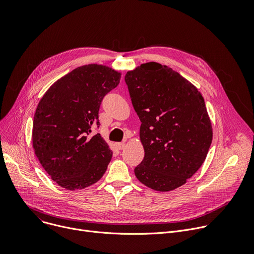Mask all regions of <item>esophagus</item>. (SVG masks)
I'll return each mask as SVG.
<instances>
[{"mask_svg":"<svg viewBox=\"0 0 254 254\" xmlns=\"http://www.w3.org/2000/svg\"><path fill=\"white\" fill-rule=\"evenodd\" d=\"M116 146H117V148H118L119 150H122V149H124V147H125V143H124V142H118V143L116 144Z\"/></svg>","mask_w":254,"mask_h":254,"instance_id":"34e87169","label":"esophagus"}]
</instances>
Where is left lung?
<instances>
[{
  "mask_svg": "<svg viewBox=\"0 0 254 254\" xmlns=\"http://www.w3.org/2000/svg\"><path fill=\"white\" fill-rule=\"evenodd\" d=\"M125 81L141 121L145 152L134 168L136 178L158 191L185 185L205 161L212 143L204 98L179 72L157 63L128 71Z\"/></svg>",
  "mask_w": 254,
  "mask_h": 254,
  "instance_id": "left-lung-1",
  "label": "left lung"
}]
</instances>
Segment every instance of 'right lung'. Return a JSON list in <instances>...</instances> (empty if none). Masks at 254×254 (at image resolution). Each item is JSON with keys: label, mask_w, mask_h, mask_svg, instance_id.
I'll list each match as a JSON object with an SVG mask.
<instances>
[{"label": "right lung", "mask_w": 254, "mask_h": 254, "mask_svg": "<svg viewBox=\"0 0 254 254\" xmlns=\"http://www.w3.org/2000/svg\"><path fill=\"white\" fill-rule=\"evenodd\" d=\"M120 72L106 65L76 67L55 81L41 98L33 120L35 154L59 186L84 189L105 174L113 152L100 134L99 110L104 97L120 82Z\"/></svg>", "instance_id": "add662e5"}]
</instances>
